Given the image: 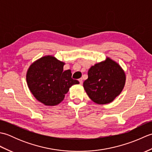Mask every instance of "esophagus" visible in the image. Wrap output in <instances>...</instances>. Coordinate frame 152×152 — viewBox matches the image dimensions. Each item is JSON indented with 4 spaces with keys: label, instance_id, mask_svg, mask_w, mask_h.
<instances>
[{
    "label": "esophagus",
    "instance_id": "obj_1",
    "mask_svg": "<svg viewBox=\"0 0 152 152\" xmlns=\"http://www.w3.org/2000/svg\"><path fill=\"white\" fill-rule=\"evenodd\" d=\"M79 82H80V84H82V83H83V79L82 78L79 79Z\"/></svg>",
    "mask_w": 152,
    "mask_h": 152
}]
</instances>
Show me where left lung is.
<instances>
[{
    "label": "left lung",
    "instance_id": "8db88e82",
    "mask_svg": "<svg viewBox=\"0 0 152 152\" xmlns=\"http://www.w3.org/2000/svg\"><path fill=\"white\" fill-rule=\"evenodd\" d=\"M83 88L92 101L98 104L112 102L121 93L126 75L119 64L107 57L101 62L91 66Z\"/></svg>",
    "mask_w": 152,
    "mask_h": 152
}]
</instances>
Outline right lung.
I'll list each match as a JSON object with an SVG mask.
<instances>
[{
  "label": "right lung",
  "instance_id": "obj_1",
  "mask_svg": "<svg viewBox=\"0 0 152 152\" xmlns=\"http://www.w3.org/2000/svg\"><path fill=\"white\" fill-rule=\"evenodd\" d=\"M65 63L53 56L35 61L27 70L28 88L37 101L46 106H56L63 101L70 87L78 84L70 70H63Z\"/></svg>",
  "mask_w": 152,
  "mask_h": 152
}]
</instances>
